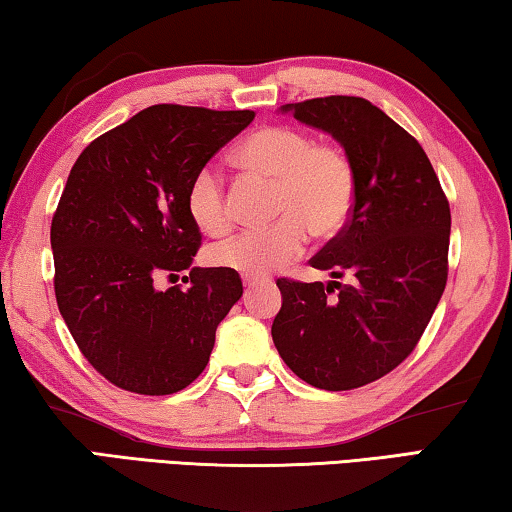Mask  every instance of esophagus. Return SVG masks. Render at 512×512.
I'll return each instance as SVG.
<instances>
[{
    "label": "esophagus",
    "mask_w": 512,
    "mask_h": 512,
    "mask_svg": "<svg viewBox=\"0 0 512 512\" xmlns=\"http://www.w3.org/2000/svg\"><path fill=\"white\" fill-rule=\"evenodd\" d=\"M242 283H245V288H254V286H258V283H272V281L270 279H261V276L245 274V276H242Z\"/></svg>",
    "instance_id": "obj_1"
}]
</instances>
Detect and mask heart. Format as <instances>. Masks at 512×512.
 <instances>
[{"mask_svg": "<svg viewBox=\"0 0 512 512\" xmlns=\"http://www.w3.org/2000/svg\"><path fill=\"white\" fill-rule=\"evenodd\" d=\"M236 161L245 170L274 179L270 226H254L213 247L211 261L226 270L263 276L292 261L306 236L333 238L345 229L356 199V174L340 147L315 142L295 127H263L240 142ZM190 220L208 236H220L231 224L222 181L213 167H201L188 183Z\"/></svg>", "mask_w": 512, "mask_h": 512, "instance_id": "obj_1", "label": "heart"}]
</instances>
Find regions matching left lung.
Returning a JSON list of instances; mask_svg holds the SVG:
<instances>
[{
	"mask_svg": "<svg viewBox=\"0 0 512 512\" xmlns=\"http://www.w3.org/2000/svg\"><path fill=\"white\" fill-rule=\"evenodd\" d=\"M279 111L340 142L356 199L349 224L311 261L349 283L276 281L272 340L301 381L354 390L395 370L422 338L447 286L449 201L420 142L367 99L331 95Z\"/></svg>",
	"mask_w": 512,
	"mask_h": 512,
	"instance_id": "obj_1",
	"label": "left lung"
}]
</instances>
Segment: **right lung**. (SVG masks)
I'll return each instance as SVG.
<instances>
[{"mask_svg":"<svg viewBox=\"0 0 512 512\" xmlns=\"http://www.w3.org/2000/svg\"><path fill=\"white\" fill-rule=\"evenodd\" d=\"M251 120L254 111L149 106L74 163L52 220L56 301L81 354L117 388L156 397L186 388L242 297L226 267H192L186 290L156 281L192 265L201 233L188 183Z\"/></svg>","mask_w":512,"mask_h":512,"instance_id":"1","label":"right lung"}]
</instances>
